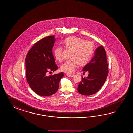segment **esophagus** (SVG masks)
I'll list each match as a JSON object with an SVG mask.
<instances>
[{"label": "esophagus", "instance_id": "esophagus-1", "mask_svg": "<svg viewBox=\"0 0 133 133\" xmlns=\"http://www.w3.org/2000/svg\"><path fill=\"white\" fill-rule=\"evenodd\" d=\"M66 75H67L68 77H73L74 76V75L73 74H67Z\"/></svg>", "mask_w": 133, "mask_h": 133}]
</instances>
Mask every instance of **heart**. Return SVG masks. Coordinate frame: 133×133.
Wrapping results in <instances>:
<instances>
[{"mask_svg":"<svg viewBox=\"0 0 133 133\" xmlns=\"http://www.w3.org/2000/svg\"><path fill=\"white\" fill-rule=\"evenodd\" d=\"M65 48L71 51L70 59L66 61L61 66V70L63 72L70 73L75 70L77 65L84 66L90 61L95 51V45L90 41H86L79 37L71 36L64 41ZM63 49L58 46L54 49V56L60 62L63 61L64 57Z\"/></svg>","mask_w":133,"mask_h":133,"instance_id":"1","label":"heart"}]
</instances>
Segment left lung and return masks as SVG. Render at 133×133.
Wrapping results in <instances>:
<instances>
[{"mask_svg": "<svg viewBox=\"0 0 133 133\" xmlns=\"http://www.w3.org/2000/svg\"><path fill=\"white\" fill-rule=\"evenodd\" d=\"M90 61L85 65L83 71L88 72L87 77H83L79 83L77 90L85 96L96 93L104 84L108 76V63L106 52L101 45L96 48Z\"/></svg>", "mask_w": 133, "mask_h": 133, "instance_id": "8db88e82", "label": "left lung"}]
</instances>
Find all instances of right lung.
<instances>
[{"mask_svg": "<svg viewBox=\"0 0 133 133\" xmlns=\"http://www.w3.org/2000/svg\"><path fill=\"white\" fill-rule=\"evenodd\" d=\"M54 37L48 36L37 41L25 57L27 82L32 90L40 96H49L56 93L60 80L64 76L63 72L47 76L49 71L58 69L52 53Z\"/></svg>", "mask_w": 133, "mask_h": 133, "instance_id": "1", "label": "right lung"}]
</instances>
